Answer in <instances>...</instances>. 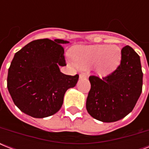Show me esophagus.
Here are the masks:
<instances>
[{
    "mask_svg": "<svg viewBox=\"0 0 149 149\" xmlns=\"http://www.w3.org/2000/svg\"><path fill=\"white\" fill-rule=\"evenodd\" d=\"M86 77H87V76H86V74H84V73H80V74H79V79H85Z\"/></svg>",
    "mask_w": 149,
    "mask_h": 149,
    "instance_id": "obj_1",
    "label": "esophagus"
}]
</instances>
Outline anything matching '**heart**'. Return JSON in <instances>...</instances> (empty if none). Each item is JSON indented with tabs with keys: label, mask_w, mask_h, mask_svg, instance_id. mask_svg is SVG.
Listing matches in <instances>:
<instances>
[{
	"label": "heart",
	"mask_w": 149,
	"mask_h": 149,
	"mask_svg": "<svg viewBox=\"0 0 149 149\" xmlns=\"http://www.w3.org/2000/svg\"><path fill=\"white\" fill-rule=\"evenodd\" d=\"M72 61L79 68L95 64L97 74L106 76L115 71L121 61V51L117 45H79L71 51Z\"/></svg>",
	"instance_id": "heart-1"
}]
</instances>
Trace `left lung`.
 <instances>
[{
    "label": "left lung",
    "instance_id": "8db88e82",
    "mask_svg": "<svg viewBox=\"0 0 149 149\" xmlns=\"http://www.w3.org/2000/svg\"><path fill=\"white\" fill-rule=\"evenodd\" d=\"M143 73L140 57L129 45L121 49L117 70L100 79L91 76V88L86 99V111L103 122L122 119L134 109L142 91Z\"/></svg>",
    "mask_w": 149,
    "mask_h": 149
}]
</instances>
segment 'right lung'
Returning <instances> with one entry per match:
<instances>
[{
  "instance_id": "right-lung-1",
  "label": "right lung",
  "mask_w": 149,
  "mask_h": 149,
  "mask_svg": "<svg viewBox=\"0 0 149 149\" xmlns=\"http://www.w3.org/2000/svg\"><path fill=\"white\" fill-rule=\"evenodd\" d=\"M63 39L32 41L16 52L8 74V89L15 104L28 115L43 118L60 110L68 89L77 84L79 75L60 72L65 65Z\"/></svg>"
}]
</instances>
